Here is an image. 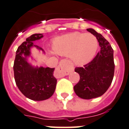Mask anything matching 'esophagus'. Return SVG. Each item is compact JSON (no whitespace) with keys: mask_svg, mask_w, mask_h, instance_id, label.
Here are the masks:
<instances>
[{"mask_svg":"<svg viewBox=\"0 0 129 129\" xmlns=\"http://www.w3.org/2000/svg\"><path fill=\"white\" fill-rule=\"evenodd\" d=\"M61 67H62V63H60V65H59V67H58V69H61Z\"/></svg>","mask_w":129,"mask_h":129,"instance_id":"esophagus-1","label":"esophagus"}]
</instances>
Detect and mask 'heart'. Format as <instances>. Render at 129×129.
Masks as SVG:
<instances>
[{
  "mask_svg": "<svg viewBox=\"0 0 129 129\" xmlns=\"http://www.w3.org/2000/svg\"><path fill=\"white\" fill-rule=\"evenodd\" d=\"M97 49V39L91 34L73 32L57 38L54 43L56 52L69 56L74 63L78 65L90 61Z\"/></svg>",
  "mask_w": 129,
  "mask_h": 129,
  "instance_id": "1",
  "label": "heart"
}]
</instances>
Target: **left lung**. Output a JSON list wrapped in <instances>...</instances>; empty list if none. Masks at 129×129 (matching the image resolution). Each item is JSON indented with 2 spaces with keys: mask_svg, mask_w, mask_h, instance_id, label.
<instances>
[{
  "mask_svg": "<svg viewBox=\"0 0 129 129\" xmlns=\"http://www.w3.org/2000/svg\"><path fill=\"white\" fill-rule=\"evenodd\" d=\"M87 30L96 36L101 51L84 67L75 68L80 80L74 86V91L80 98L91 99L103 95L107 91L114 78L115 64L114 51L109 42L93 29Z\"/></svg>",
  "mask_w": 129,
  "mask_h": 129,
  "instance_id": "8db88e82",
  "label": "left lung"
}]
</instances>
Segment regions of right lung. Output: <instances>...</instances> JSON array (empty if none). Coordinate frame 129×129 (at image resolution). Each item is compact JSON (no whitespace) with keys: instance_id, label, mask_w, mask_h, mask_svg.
I'll use <instances>...</instances> for the list:
<instances>
[{"instance_id":"1","label":"right lung","mask_w":129,"mask_h":129,"mask_svg":"<svg viewBox=\"0 0 129 129\" xmlns=\"http://www.w3.org/2000/svg\"><path fill=\"white\" fill-rule=\"evenodd\" d=\"M43 37L41 34H35L26 38L16 51L13 71L15 83L25 97L33 101L48 99L55 91L57 80L54 77V68H34L27 62L26 57L30 56V49L36 45L34 41Z\"/></svg>"}]
</instances>
